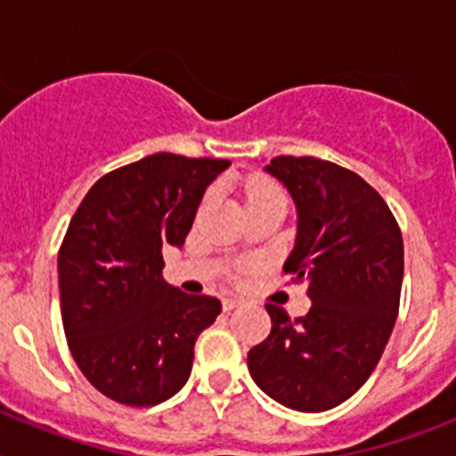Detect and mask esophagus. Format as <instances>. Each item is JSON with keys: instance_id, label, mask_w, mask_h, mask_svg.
I'll return each instance as SVG.
<instances>
[{"instance_id": "34e87169", "label": "esophagus", "mask_w": 456, "mask_h": 456, "mask_svg": "<svg viewBox=\"0 0 456 456\" xmlns=\"http://www.w3.org/2000/svg\"><path fill=\"white\" fill-rule=\"evenodd\" d=\"M240 305H241V301L235 299V297H228V299H224V310H225V313H231V310L240 308Z\"/></svg>"}]
</instances>
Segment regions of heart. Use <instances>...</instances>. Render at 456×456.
Masks as SVG:
<instances>
[{
    "instance_id": "b5f03b06",
    "label": "heart",
    "mask_w": 456,
    "mask_h": 456,
    "mask_svg": "<svg viewBox=\"0 0 456 456\" xmlns=\"http://www.w3.org/2000/svg\"><path fill=\"white\" fill-rule=\"evenodd\" d=\"M265 196H283V191H281L278 187H273V184H267V183L251 184V189H248V200L265 199Z\"/></svg>"
}]
</instances>
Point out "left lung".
Listing matches in <instances>:
<instances>
[{
    "mask_svg": "<svg viewBox=\"0 0 456 456\" xmlns=\"http://www.w3.org/2000/svg\"><path fill=\"white\" fill-rule=\"evenodd\" d=\"M297 203L299 231L283 265L313 301L304 317L267 304L272 333L248 352V372L272 400L320 413L368 381L400 310L404 244L386 200L361 175L317 157L267 167Z\"/></svg>",
    "mask_w": 456,
    "mask_h": 456,
    "instance_id": "8db88e82",
    "label": "left lung"
}]
</instances>
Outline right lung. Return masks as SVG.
<instances>
[{"mask_svg":"<svg viewBox=\"0 0 456 456\" xmlns=\"http://www.w3.org/2000/svg\"><path fill=\"white\" fill-rule=\"evenodd\" d=\"M228 159L155 152L88 189L59 248L61 317L75 363L125 406H155L187 384L193 345L221 301L164 281L162 248L183 247L205 187Z\"/></svg>","mask_w":456,"mask_h":456,"instance_id":"right-lung-1","label":"right lung"}]
</instances>
